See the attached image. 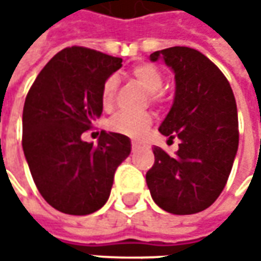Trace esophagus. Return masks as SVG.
I'll return each instance as SVG.
<instances>
[{
    "instance_id": "obj_1",
    "label": "esophagus",
    "mask_w": 261,
    "mask_h": 261,
    "mask_svg": "<svg viewBox=\"0 0 261 261\" xmlns=\"http://www.w3.org/2000/svg\"><path fill=\"white\" fill-rule=\"evenodd\" d=\"M139 144L138 142H132V151H136V149H139Z\"/></svg>"
}]
</instances>
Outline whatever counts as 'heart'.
<instances>
[{"label": "heart", "mask_w": 261, "mask_h": 261, "mask_svg": "<svg viewBox=\"0 0 261 261\" xmlns=\"http://www.w3.org/2000/svg\"><path fill=\"white\" fill-rule=\"evenodd\" d=\"M132 76L141 86L149 93L151 101H158L161 98V88L164 86V76L156 66L151 64H138L132 68ZM116 88H117V78L110 76L106 80L101 88V105L105 109H109L113 105ZM152 125L151 116L146 115H127L122 113L109 120L107 127L116 134L130 136V138H141L146 134V130Z\"/></svg>", "instance_id": "b5f03b06"}]
</instances>
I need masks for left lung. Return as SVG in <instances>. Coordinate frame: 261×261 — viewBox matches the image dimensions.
Returning a JSON list of instances; mask_svg holds the SVG:
<instances>
[{"label":"left lung","instance_id":"8db88e82","mask_svg":"<svg viewBox=\"0 0 261 261\" xmlns=\"http://www.w3.org/2000/svg\"><path fill=\"white\" fill-rule=\"evenodd\" d=\"M174 74L173 106L160 126L178 138L174 155L154 146L146 185L156 205L174 215L205 211L221 195L238 149V115L232 88L219 68L199 50L174 46L151 54Z\"/></svg>","mask_w":261,"mask_h":261}]
</instances>
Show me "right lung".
I'll return each instance as SVG.
<instances>
[{"instance_id": "1", "label": "right lung", "mask_w": 261, "mask_h": 261, "mask_svg": "<svg viewBox=\"0 0 261 261\" xmlns=\"http://www.w3.org/2000/svg\"><path fill=\"white\" fill-rule=\"evenodd\" d=\"M122 58L81 46L56 54L35 80L23 109V151L40 195L56 211L90 215L107 202L130 139L101 130L98 144L81 135L103 113L101 88Z\"/></svg>"}]
</instances>
